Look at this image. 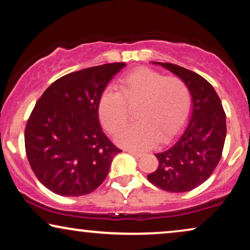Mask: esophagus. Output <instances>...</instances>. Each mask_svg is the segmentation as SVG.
I'll return each mask as SVG.
<instances>
[{"instance_id":"34e87169","label":"esophagus","mask_w":250,"mask_h":250,"mask_svg":"<svg viewBox=\"0 0 250 250\" xmlns=\"http://www.w3.org/2000/svg\"><path fill=\"white\" fill-rule=\"evenodd\" d=\"M126 152H128L129 155H132V156H134V157H141L142 156V153L141 152H136V151H134V150H126Z\"/></svg>"}]
</instances>
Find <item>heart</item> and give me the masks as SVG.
I'll list each match as a JSON object with an SVG mask.
<instances>
[{
	"instance_id": "b5f03b06",
	"label": "heart",
	"mask_w": 250,
	"mask_h": 250,
	"mask_svg": "<svg viewBox=\"0 0 250 250\" xmlns=\"http://www.w3.org/2000/svg\"><path fill=\"white\" fill-rule=\"evenodd\" d=\"M121 93L105 90L99 100V117L108 132L117 133L127 122V104L139 102L140 121L123 129L116 138L119 146L145 150L166 141L182 128L191 110V92L186 82L165 76L148 67L129 71L119 80Z\"/></svg>"
}]
</instances>
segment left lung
<instances>
[{"label": "left lung", "mask_w": 250, "mask_h": 250, "mask_svg": "<svg viewBox=\"0 0 250 250\" xmlns=\"http://www.w3.org/2000/svg\"><path fill=\"white\" fill-rule=\"evenodd\" d=\"M152 63L186 82L192 110L186 127L165 150L156 153L159 165L146 177L168 192H188L203 184L216 168L227 136V117L216 91L204 77L174 63Z\"/></svg>", "instance_id": "obj_1"}]
</instances>
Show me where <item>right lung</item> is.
<instances>
[{
    "mask_svg": "<svg viewBox=\"0 0 250 250\" xmlns=\"http://www.w3.org/2000/svg\"><path fill=\"white\" fill-rule=\"evenodd\" d=\"M124 62L105 63L64 75L44 91L29 116L25 148L37 180L53 193L93 192L122 152L99 123V100Z\"/></svg>",
    "mask_w": 250,
    "mask_h": 250,
    "instance_id": "right-lung-1",
    "label": "right lung"
}]
</instances>
